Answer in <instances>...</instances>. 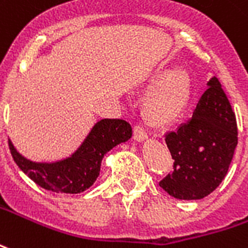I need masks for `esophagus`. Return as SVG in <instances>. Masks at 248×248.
I'll return each instance as SVG.
<instances>
[{
  "instance_id": "34e87169",
  "label": "esophagus",
  "mask_w": 248,
  "mask_h": 248,
  "mask_svg": "<svg viewBox=\"0 0 248 248\" xmlns=\"http://www.w3.org/2000/svg\"><path fill=\"white\" fill-rule=\"evenodd\" d=\"M134 138L139 140V142H142V140L148 138L147 131H146V129H144V126L142 124H137L134 126Z\"/></svg>"
}]
</instances>
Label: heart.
Returning <instances> with one entry per match:
<instances>
[{
	"instance_id": "b5f03b06",
	"label": "heart",
	"mask_w": 248,
	"mask_h": 248,
	"mask_svg": "<svg viewBox=\"0 0 248 248\" xmlns=\"http://www.w3.org/2000/svg\"><path fill=\"white\" fill-rule=\"evenodd\" d=\"M144 111L152 124H170L180 118L188 106L190 97V78L181 69L161 71L154 76Z\"/></svg>"
}]
</instances>
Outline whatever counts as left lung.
Returning a JSON list of instances; mask_svg holds the SVG:
<instances>
[{
    "instance_id": "8db88e82",
    "label": "left lung",
    "mask_w": 248,
    "mask_h": 248,
    "mask_svg": "<svg viewBox=\"0 0 248 248\" xmlns=\"http://www.w3.org/2000/svg\"><path fill=\"white\" fill-rule=\"evenodd\" d=\"M192 118L166 134L173 170L159 185L179 200H200L221 184L238 144L235 113L213 78Z\"/></svg>"
}]
</instances>
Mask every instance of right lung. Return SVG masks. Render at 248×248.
Here are the masks:
<instances>
[{
	"label": "right lung",
	"mask_w": 248,
	"mask_h": 248,
	"mask_svg": "<svg viewBox=\"0 0 248 248\" xmlns=\"http://www.w3.org/2000/svg\"><path fill=\"white\" fill-rule=\"evenodd\" d=\"M131 124L119 118L101 119L72 156L56 163H34L9 148L16 166L42 188L56 193H81L100 175L102 157L117 144L131 138Z\"/></svg>",
	"instance_id": "1"
}]
</instances>
